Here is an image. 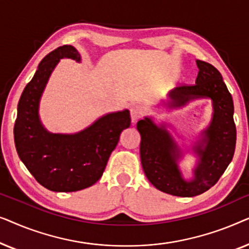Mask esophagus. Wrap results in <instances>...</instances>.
I'll return each mask as SVG.
<instances>
[{"mask_svg": "<svg viewBox=\"0 0 249 249\" xmlns=\"http://www.w3.org/2000/svg\"><path fill=\"white\" fill-rule=\"evenodd\" d=\"M142 113H144V110H142V107L138 104L132 105L130 107V115H131V121L136 122L139 120L142 117Z\"/></svg>", "mask_w": 249, "mask_h": 249, "instance_id": "obj_1", "label": "esophagus"}]
</instances>
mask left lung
<instances>
[{
    "label": "left lung",
    "instance_id": "8db88e82",
    "mask_svg": "<svg viewBox=\"0 0 249 249\" xmlns=\"http://www.w3.org/2000/svg\"><path fill=\"white\" fill-rule=\"evenodd\" d=\"M196 63L199 69L196 84L181 85L168 94V107L171 108L185 107L196 98L212 100V121L203 131V141L194 147L199 162L194 170L193 180L182 178L178 166L181 151L165 125H156L147 117L137 122L142 170L155 188L173 196L193 197L209 190L232 161L236 147L232 96L216 68L200 60Z\"/></svg>",
    "mask_w": 249,
    "mask_h": 249
}]
</instances>
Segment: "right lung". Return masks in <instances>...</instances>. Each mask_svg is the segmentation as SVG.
<instances>
[{"label":"right lung","mask_w":249,"mask_h":249,"mask_svg":"<svg viewBox=\"0 0 249 249\" xmlns=\"http://www.w3.org/2000/svg\"><path fill=\"white\" fill-rule=\"evenodd\" d=\"M80 62L78 51L63 45L40 61L18 103L15 144L28 171L52 192H77L94 185L103 175L121 131L130 125L128 110L108 113L77 134H52L43 127L38 107L49 78L60 59Z\"/></svg>","instance_id":"right-lung-1"}]
</instances>
